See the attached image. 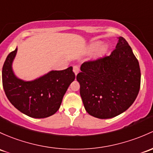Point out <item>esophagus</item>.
<instances>
[{
  "label": "esophagus",
  "instance_id": "obj_1",
  "mask_svg": "<svg viewBox=\"0 0 153 153\" xmlns=\"http://www.w3.org/2000/svg\"><path fill=\"white\" fill-rule=\"evenodd\" d=\"M73 72L75 73V75H78V73L79 72V67L78 66H74L73 67Z\"/></svg>",
  "mask_w": 153,
  "mask_h": 153
}]
</instances>
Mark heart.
Instances as JSON below:
<instances>
[{"mask_svg": "<svg viewBox=\"0 0 153 153\" xmlns=\"http://www.w3.org/2000/svg\"><path fill=\"white\" fill-rule=\"evenodd\" d=\"M101 45V42H94L91 43V45H90V49L91 50H95L97 49V48L99 47L100 45Z\"/></svg>", "mask_w": 153, "mask_h": 153, "instance_id": "heart-1", "label": "heart"}]
</instances>
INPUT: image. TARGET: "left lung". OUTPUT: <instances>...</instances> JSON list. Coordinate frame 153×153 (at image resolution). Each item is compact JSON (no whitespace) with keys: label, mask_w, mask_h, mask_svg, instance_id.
<instances>
[{"label":"left lung","mask_w":153,"mask_h":153,"mask_svg":"<svg viewBox=\"0 0 153 153\" xmlns=\"http://www.w3.org/2000/svg\"><path fill=\"white\" fill-rule=\"evenodd\" d=\"M77 75L80 94L88 114L110 119L123 113L139 94L141 72L131 46L122 36L110 56L84 62Z\"/></svg>","instance_id":"obj_1"}]
</instances>
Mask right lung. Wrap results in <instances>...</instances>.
<instances>
[{
  "label": "right lung",
  "mask_w": 153,
  "mask_h": 153,
  "mask_svg": "<svg viewBox=\"0 0 153 153\" xmlns=\"http://www.w3.org/2000/svg\"><path fill=\"white\" fill-rule=\"evenodd\" d=\"M17 48L6 57L2 69L3 86L8 100L17 110L33 118H46L60 108L64 94L75 80L72 67L51 70L33 81L17 78L12 63Z\"/></svg>",
  "instance_id": "add662e5"
}]
</instances>
